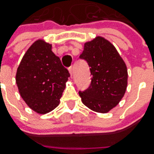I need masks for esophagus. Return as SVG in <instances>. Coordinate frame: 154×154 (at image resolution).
Listing matches in <instances>:
<instances>
[{
	"mask_svg": "<svg viewBox=\"0 0 154 154\" xmlns=\"http://www.w3.org/2000/svg\"><path fill=\"white\" fill-rule=\"evenodd\" d=\"M68 71H69V74L72 75V74H73V67H69L68 68Z\"/></svg>",
	"mask_w": 154,
	"mask_h": 154,
	"instance_id": "1",
	"label": "esophagus"
}]
</instances>
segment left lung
<instances>
[{
  "label": "left lung",
  "mask_w": 154,
  "mask_h": 154,
  "mask_svg": "<svg viewBox=\"0 0 154 154\" xmlns=\"http://www.w3.org/2000/svg\"><path fill=\"white\" fill-rule=\"evenodd\" d=\"M80 58L87 62L92 75L90 86L79 92L82 103L93 111L109 112L121 101L127 89L125 62L115 46L99 36L85 43Z\"/></svg>",
  "instance_id": "1"
}]
</instances>
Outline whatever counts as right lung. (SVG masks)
Returning <instances> with one entry per match:
<instances>
[{"instance_id": "right-lung-1", "label": "right lung", "mask_w": 154, "mask_h": 154, "mask_svg": "<svg viewBox=\"0 0 154 154\" xmlns=\"http://www.w3.org/2000/svg\"><path fill=\"white\" fill-rule=\"evenodd\" d=\"M45 40L35 41L23 56L16 73L21 98L38 114H46L60 103L70 74Z\"/></svg>"}]
</instances>
